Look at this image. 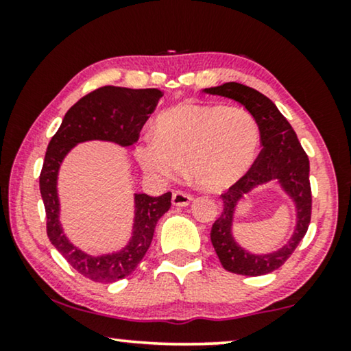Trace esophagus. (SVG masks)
<instances>
[{
	"label": "esophagus",
	"mask_w": 351,
	"mask_h": 351,
	"mask_svg": "<svg viewBox=\"0 0 351 351\" xmlns=\"http://www.w3.org/2000/svg\"><path fill=\"white\" fill-rule=\"evenodd\" d=\"M193 198H191L190 195L184 193V191H176L174 195H172V204L177 206V208H185V206H189Z\"/></svg>",
	"instance_id": "34e87169"
}]
</instances>
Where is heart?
<instances>
[{
    "instance_id": "b5f03b06",
    "label": "heart",
    "mask_w": 351,
    "mask_h": 351,
    "mask_svg": "<svg viewBox=\"0 0 351 351\" xmlns=\"http://www.w3.org/2000/svg\"><path fill=\"white\" fill-rule=\"evenodd\" d=\"M258 145V124L247 110L180 104L156 118L153 138L142 142L136 153L142 169L158 180L176 179L186 162L198 189L222 191L247 174Z\"/></svg>"
}]
</instances>
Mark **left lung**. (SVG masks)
<instances>
[{
	"label": "left lung",
	"mask_w": 351,
	"mask_h": 351,
	"mask_svg": "<svg viewBox=\"0 0 351 351\" xmlns=\"http://www.w3.org/2000/svg\"><path fill=\"white\" fill-rule=\"evenodd\" d=\"M204 94L220 95L241 104L256 118L261 131L262 152L246 176L222 195L223 210L210 230V241L225 270L246 276H261L280 268L305 237L311 219L310 161L294 129L267 95L239 83L203 89ZM267 183H275L291 199L296 225L286 245L276 252L258 254L249 252L234 238L232 227L243 196Z\"/></svg>",
	"instance_id": "left-lung-1"
}]
</instances>
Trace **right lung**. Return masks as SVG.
Segmentation results:
<instances>
[{"instance_id":"add662e5","label":"right lung","mask_w":351,"mask_h":351,"mask_svg":"<svg viewBox=\"0 0 351 351\" xmlns=\"http://www.w3.org/2000/svg\"><path fill=\"white\" fill-rule=\"evenodd\" d=\"M160 89H129L104 86L80 99L65 113L59 131L47 145L40 174V191L46 209L47 237L66 262L95 282H113L136 270L150 247L158 220L171 208V193L148 196L134 193L131 238L123 247L105 254L83 251L70 241L60 223L57 179L65 156L83 142L100 141L132 147L150 114L155 112Z\"/></svg>"}]
</instances>
